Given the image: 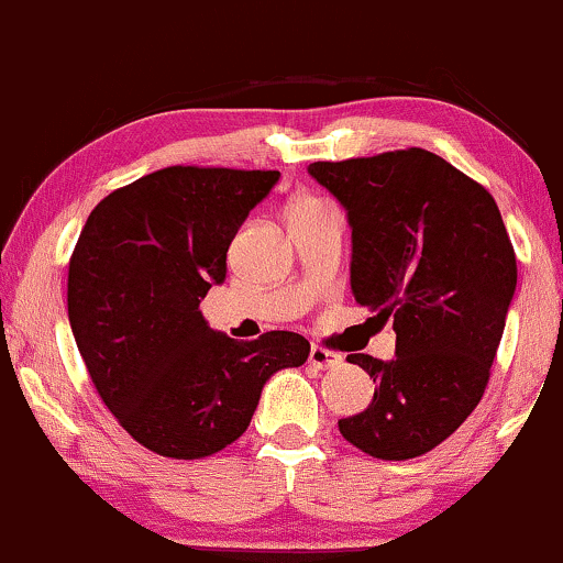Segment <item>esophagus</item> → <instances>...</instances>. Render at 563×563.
<instances>
[{
  "label": "esophagus",
  "mask_w": 563,
  "mask_h": 563,
  "mask_svg": "<svg viewBox=\"0 0 563 563\" xmlns=\"http://www.w3.org/2000/svg\"><path fill=\"white\" fill-rule=\"evenodd\" d=\"M308 363L313 368H319V372H327V368L340 366L342 355H336V353H332V350H327V347H321V345H313V347H310Z\"/></svg>",
  "instance_id": "1"
}]
</instances>
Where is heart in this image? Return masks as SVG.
Returning a JSON list of instances; mask_svg holds the SVG:
<instances>
[{
  "mask_svg": "<svg viewBox=\"0 0 563 563\" xmlns=\"http://www.w3.org/2000/svg\"><path fill=\"white\" fill-rule=\"evenodd\" d=\"M319 200H313V197H297V200L289 205V210L292 208H306V205H316Z\"/></svg>",
  "mask_w": 563,
  "mask_h": 563,
  "instance_id": "heart-1",
  "label": "heart"
}]
</instances>
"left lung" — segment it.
<instances>
[{
    "label": "left lung",
    "mask_w": 563,
    "mask_h": 563,
    "mask_svg": "<svg viewBox=\"0 0 563 563\" xmlns=\"http://www.w3.org/2000/svg\"><path fill=\"white\" fill-rule=\"evenodd\" d=\"M347 210L355 302L395 329V358L347 355L376 382L340 432L382 461L424 455L468 419L490 379L517 289V255L482 184L411 147L310 163Z\"/></svg>",
    "instance_id": "8db88e82"
}]
</instances>
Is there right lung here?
Returning a JSON list of instances; mask_svg holds the SVG:
<instances>
[{"label": "right lung", "mask_w": 563, "mask_h": 563, "mask_svg": "<svg viewBox=\"0 0 563 563\" xmlns=\"http://www.w3.org/2000/svg\"><path fill=\"white\" fill-rule=\"evenodd\" d=\"M279 170L170 165L110 191L86 218L68 266V319L99 398L165 459H205L242 438L263 385L302 366L310 342L266 332L236 342L200 302Z\"/></svg>", "instance_id": "1"}]
</instances>
